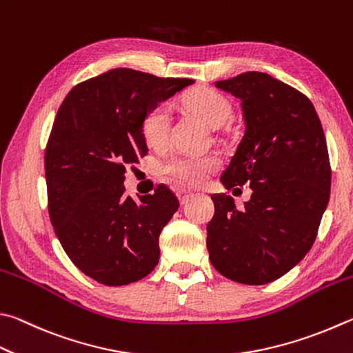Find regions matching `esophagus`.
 Returning a JSON list of instances; mask_svg holds the SVG:
<instances>
[{
  "label": "esophagus",
  "instance_id": "1",
  "mask_svg": "<svg viewBox=\"0 0 353 353\" xmlns=\"http://www.w3.org/2000/svg\"><path fill=\"white\" fill-rule=\"evenodd\" d=\"M191 196H193V193H190V191H187V190H177V197H179V201H181V203L187 202Z\"/></svg>",
  "mask_w": 353,
  "mask_h": 353
}]
</instances>
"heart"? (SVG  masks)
<instances>
[{
  "mask_svg": "<svg viewBox=\"0 0 353 353\" xmlns=\"http://www.w3.org/2000/svg\"><path fill=\"white\" fill-rule=\"evenodd\" d=\"M182 103L210 126H221L232 115V103L225 95L208 86L191 88L183 94ZM170 121V110L165 103L151 108L142 120L145 142L154 148L163 146L168 139ZM216 165V159L210 156H174L163 162L160 170L172 181L194 187L208 177Z\"/></svg>",
  "mask_w": 353,
  "mask_h": 353,
  "instance_id": "heart-1",
  "label": "heart"
}]
</instances>
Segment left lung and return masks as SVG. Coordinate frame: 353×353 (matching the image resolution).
<instances>
[{"label":"left lung","instance_id":"1","mask_svg":"<svg viewBox=\"0 0 353 353\" xmlns=\"http://www.w3.org/2000/svg\"><path fill=\"white\" fill-rule=\"evenodd\" d=\"M216 86L241 100L245 131L221 177L227 190L250 183V201L236 208L213 194L207 225L210 261L223 276L262 285L309 253L329 203L327 143L312 101L264 72H243Z\"/></svg>","mask_w":353,"mask_h":353}]
</instances>
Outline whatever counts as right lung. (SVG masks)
<instances>
[{"label": "right lung", "instance_id": "obj_1", "mask_svg": "<svg viewBox=\"0 0 353 353\" xmlns=\"http://www.w3.org/2000/svg\"><path fill=\"white\" fill-rule=\"evenodd\" d=\"M193 81L119 68L75 85L59 108L44 152L49 217L69 259L100 284L136 283L159 262L179 201L163 183L132 201L125 172L148 154L145 114Z\"/></svg>", "mask_w": 353, "mask_h": 353}]
</instances>
